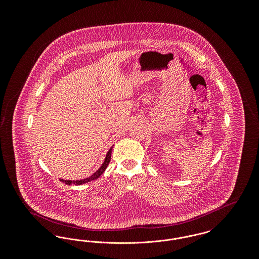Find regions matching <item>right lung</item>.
<instances>
[{"instance_id":"add662e5","label":"right lung","mask_w":259,"mask_h":259,"mask_svg":"<svg viewBox=\"0 0 259 259\" xmlns=\"http://www.w3.org/2000/svg\"><path fill=\"white\" fill-rule=\"evenodd\" d=\"M111 149H112V148H110V150L108 151V153H107V155H106V158H105V161H104V163L102 164V166H101L98 170L94 172L92 176H90L89 178L83 179V180H78V181H66V180H62V179H60V181H61L62 183H64V184H66V185H83V184H87V183H89V182H91V181L97 180L99 177H100L103 172H105V170L107 169V167H108V165H109V163H110V161H111Z\"/></svg>"}]
</instances>
